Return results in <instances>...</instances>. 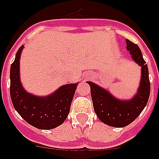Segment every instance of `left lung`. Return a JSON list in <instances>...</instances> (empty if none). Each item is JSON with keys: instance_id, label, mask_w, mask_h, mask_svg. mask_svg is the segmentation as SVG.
<instances>
[{"instance_id": "left-lung-1", "label": "left lung", "mask_w": 159, "mask_h": 159, "mask_svg": "<svg viewBox=\"0 0 159 159\" xmlns=\"http://www.w3.org/2000/svg\"><path fill=\"white\" fill-rule=\"evenodd\" d=\"M126 49L130 51L134 61L142 67L140 86L131 99H118L106 89L88 82L96 115L103 123L114 127H125L134 121L147 105L150 95L148 68L142 57V51L137 44L129 39H126Z\"/></svg>"}]
</instances>
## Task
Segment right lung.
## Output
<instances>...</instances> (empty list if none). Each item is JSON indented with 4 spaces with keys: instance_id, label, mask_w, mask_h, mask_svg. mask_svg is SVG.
Here are the masks:
<instances>
[{
    "instance_id": "add662e5",
    "label": "right lung",
    "mask_w": 159,
    "mask_h": 159,
    "mask_svg": "<svg viewBox=\"0 0 159 159\" xmlns=\"http://www.w3.org/2000/svg\"><path fill=\"white\" fill-rule=\"evenodd\" d=\"M23 45L16 54L10 70V94L14 108L21 117L33 126L50 130L63 123L70 112L77 83L66 84L45 97L31 94L20 81V57Z\"/></svg>"
}]
</instances>
